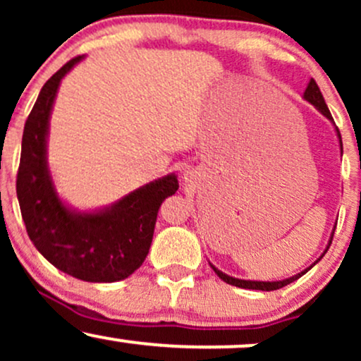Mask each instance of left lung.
Segmentation results:
<instances>
[{
	"label": "left lung",
	"instance_id": "1",
	"mask_svg": "<svg viewBox=\"0 0 361 361\" xmlns=\"http://www.w3.org/2000/svg\"><path fill=\"white\" fill-rule=\"evenodd\" d=\"M304 100H305V102H309L310 105H314V106H316V109H317L319 111H321V114L324 115V117H326L327 120H331V122H333V117H331V111H329V109H327V105H326L324 98H322V93H321V90H319L317 82L314 81V80H310V81H309L307 88H305V91H304ZM333 123H334V122H333ZM336 135H338V139H339V147H341V154H343V142H341V134H339L338 127H336ZM334 229H336V226H334ZM334 229H333V233H331L329 243H327V246H326L324 252H322V255L319 256V258H317L316 261H314V263L310 264V267L305 268V270H302L300 273H297V275L290 276V279H285V280H276V281L241 280V279H234V276H229V275H227V273L221 271V270H219V268H215L212 263H210V267H212V270H214L215 273H217V276H219V279L226 281V283H229V285H234V287H239V288H250V290H264V292H270V290H279V288H281V287H285V285L292 283V281L299 280L302 275H305V273H307V271L310 270V268L314 267V264H316V263H319V261H321L322 256L326 255V251L329 250V246H331V241H333V234H334Z\"/></svg>",
	"mask_w": 361,
	"mask_h": 361
}]
</instances>
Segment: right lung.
Instances as JSON below:
<instances>
[{"label":"right lung","mask_w":361,"mask_h":361,"mask_svg":"<svg viewBox=\"0 0 361 361\" xmlns=\"http://www.w3.org/2000/svg\"><path fill=\"white\" fill-rule=\"evenodd\" d=\"M82 59L62 66L40 90L25 122L16 197L28 238L49 263L82 281L111 283L144 263L157 210L180 185L169 173L94 210H78L59 197L47 163L49 123L62 78Z\"/></svg>","instance_id":"1"}]
</instances>
